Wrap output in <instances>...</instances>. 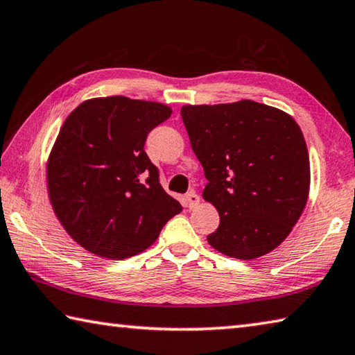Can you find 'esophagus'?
Returning a JSON list of instances; mask_svg holds the SVG:
<instances>
[{"label": "esophagus", "mask_w": 355, "mask_h": 355, "mask_svg": "<svg viewBox=\"0 0 355 355\" xmlns=\"http://www.w3.org/2000/svg\"><path fill=\"white\" fill-rule=\"evenodd\" d=\"M184 203H186V206H188L189 209L196 208V206L200 203V197L197 196V192L196 191L188 192V194H186V197H184Z\"/></svg>", "instance_id": "esophagus-1"}]
</instances>
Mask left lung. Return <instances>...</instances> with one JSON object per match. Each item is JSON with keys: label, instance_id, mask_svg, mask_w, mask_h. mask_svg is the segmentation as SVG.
<instances>
[{"label": "left lung", "instance_id": "1", "mask_svg": "<svg viewBox=\"0 0 355 355\" xmlns=\"http://www.w3.org/2000/svg\"><path fill=\"white\" fill-rule=\"evenodd\" d=\"M182 118L220 216L212 248L254 259L284 242L304 209L311 164L292 116L254 101L184 105Z\"/></svg>", "mask_w": 355, "mask_h": 355}]
</instances>
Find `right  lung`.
<instances>
[{"label":"right lung","mask_w":355,"mask_h":355,"mask_svg":"<svg viewBox=\"0 0 355 355\" xmlns=\"http://www.w3.org/2000/svg\"><path fill=\"white\" fill-rule=\"evenodd\" d=\"M171 114L158 102L110 96L82 102L63 122L48 159V192L80 247L125 259L149 248L182 212L144 150L147 135Z\"/></svg>","instance_id":"1"}]
</instances>
